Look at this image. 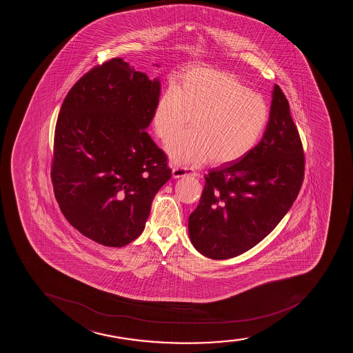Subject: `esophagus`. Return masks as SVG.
Wrapping results in <instances>:
<instances>
[{"label":"esophagus","mask_w":353,"mask_h":353,"mask_svg":"<svg viewBox=\"0 0 353 353\" xmlns=\"http://www.w3.org/2000/svg\"><path fill=\"white\" fill-rule=\"evenodd\" d=\"M172 175H173V178H183V176H186V175H192V176H195L196 175V172L195 170H192L190 167H173V170H172Z\"/></svg>","instance_id":"esophagus-1"}]
</instances>
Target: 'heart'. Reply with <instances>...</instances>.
<instances>
[{"mask_svg":"<svg viewBox=\"0 0 353 353\" xmlns=\"http://www.w3.org/2000/svg\"><path fill=\"white\" fill-rule=\"evenodd\" d=\"M192 130L167 147L172 161L193 166L211 160L228 165L251 152L270 119L268 102L230 74L196 67L163 90L152 125L163 142Z\"/></svg>","mask_w":353,"mask_h":353,"instance_id":"1","label":"heart"}]
</instances>
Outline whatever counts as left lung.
Listing matches in <instances>:
<instances>
[{"instance_id":"obj_1","label":"left lung","mask_w":353,"mask_h":353,"mask_svg":"<svg viewBox=\"0 0 353 353\" xmlns=\"http://www.w3.org/2000/svg\"><path fill=\"white\" fill-rule=\"evenodd\" d=\"M305 155L288 99L278 85L263 139L239 161L205 175L188 219L192 243L215 260L243 254L268 236L291 208L303 185Z\"/></svg>"}]
</instances>
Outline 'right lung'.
Returning a JSON list of instances; mask_svg holds the SVG:
<instances>
[{
	"mask_svg": "<svg viewBox=\"0 0 353 353\" xmlns=\"http://www.w3.org/2000/svg\"><path fill=\"white\" fill-rule=\"evenodd\" d=\"M160 81L120 57L70 88L54 134L52 183L65 219L87 238L122 248L141 234L155 194L172 175L146 128Z\"/></svg>",
	"mask_w": 353,
	"mask_h": 353,
	"instance_id": "obj_1",
	"label": "right lung"
}]
</instances>
